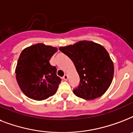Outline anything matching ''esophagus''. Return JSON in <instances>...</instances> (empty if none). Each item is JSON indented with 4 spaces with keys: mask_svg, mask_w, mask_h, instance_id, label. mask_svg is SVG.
<instances>
[{
    "mask_svg": "<svg viewBox=\"0 0 133 133\" xmlns=\"http://www.w3.org/2000/svg\"><path fill=\"white\" fill-rule=\"evenodd\" d=\"M63 80H65V81H67V80H68V75H65L64 76H63Z\"/></svg>",
    "mask_w": 133,
    "mask_h": 133,
    "instance_id": "1",
    "label": "esophagus"
}]
</instances>
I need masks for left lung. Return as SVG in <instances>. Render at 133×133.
<instances>
[{
	"instance_id": "left-lung-1",
	"label": "left lung",
	"mask_w": 133,
	"mask_h": 133,
	"mask_svg": "<svg viewBox=\"0 0 133 133\" xmlns=\"http://www.w3.org/2000/svg\"><path fill=\"white\" fill-rule=\"evenodd\" d=\"M59 50L72 61L80 77V84L73 90L76 96L92 100L106 92L113 79L114 65L103 46L81 41Z\"/></svg>"
}]
</instances>
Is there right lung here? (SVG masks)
Masks as SVG:
<instances>
[{
	"label": "right lung",
	"mask_w": 133,
	"mask_h": 133,
	"mask_svg": "<svg viewBox=\"0 0 133 133\" xmlns=\"http://www.w3.org/2000/svg\"><path fill=\"white\" fill-rule=\"evenodd\" d=\"M57 48L37 43L25 48L16 68V78L22 92L36 101L48 99L56 92L61 81L56 68L50 63Z\"/></svg>",
	"instance_id": "1"
}]
</instances>
